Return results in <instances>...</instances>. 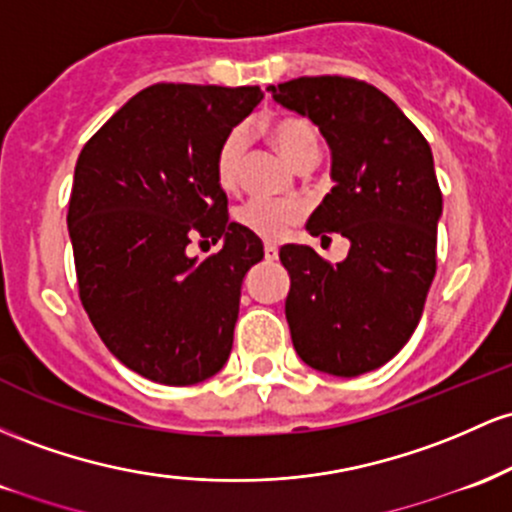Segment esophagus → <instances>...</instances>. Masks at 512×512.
I'll list each match as a JSON object with an SVG mask.
<instances>
[{
    "instance_id": "1",
    "label": "esophagus",
    "mask_w": 512,
    "mask_h": 512,
    "mask_svg": "<svg viewBox=\"0 0 512 512\" xmlns=\"http://www.w3.org/2000/svg\"><path fill=\"white\" fill-rule=\"evenodd\" d=\"M263 254H266V261H278V246L266 244V249H263Z\"/></svg>"
}]
</instances>
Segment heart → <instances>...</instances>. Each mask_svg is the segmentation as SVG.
Wrapping results in <instances>:
<instances>
[{
  "instance_id": "heart-1",
  "label": "heart",
  "mask_w": 512,
  "mask_h": 512,
  "mask_svg": "<svg viewBox=\"0 0 512 512\" xmlns=\"http://www.w3.org/2000/svg\"><path fill=\"white\" fill-rule=\"evenodd\" d=\"M268 142L287 164L297 171H307L317 164L321 145L319 135L309 120L297 116H278L263 125ZM246 157V132L234 128L227 132L215 154V181L222 191H237L241 166ZM302 220V205L290 200H251L237 210V222L256 237L278 241L290 232L292 225Z\"/></svg>"
}]
</instances>
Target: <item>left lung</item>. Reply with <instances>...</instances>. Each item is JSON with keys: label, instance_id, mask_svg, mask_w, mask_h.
<instances>
[{"label": "left lung", "instance_id": "1", "mask_svg": "<svg viewBox=\"0 0 512 512\" xmlns=\"http://www.w3.org/2000/svg\"><path fill=\"white\" fill-rule=\"evenodd\" d=\"M268 91L312 120L331 149L333 188L309 234L350 241L336 266L312 246L280 249L292 346L314 370L358 377L389 363L421 321L442 215L433 152L401 108L360 79L300 77Z\"/></svg>", "mask_w": 512, "mask_h": 512}]
</instances>
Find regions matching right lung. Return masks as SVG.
I'll return each instance as SVG.
<instances>
[{"instance_id": "right-lung-1", "label": "right lung", "mask_w": 512, "mask_h": 512, "mask_svg": "<svg viewBox=\"0 0 512 512\" xmlns=\"http://www.w3.org/2000/svg\"><path fill=\"white\" fill-rule=\"evenodd\" d=\"M261 99L258 86H147L74 166L67 227L79 300L106 348L152 382L198 384L232 353L241 283L263 244L229 220L215 154ZM193 236L223 249L188 257Z\"/></svg>"}]
</instances>
